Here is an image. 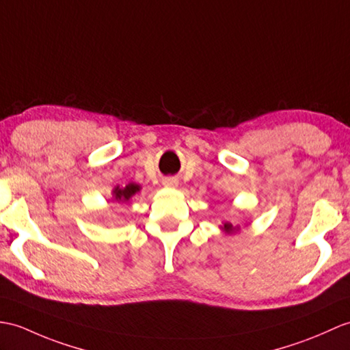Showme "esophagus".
<instances>
[{
    "mask_svg": "<svg viewBox=\"0 0 350 350\" xmlns=\"http://www.w3.org/2000/svg\"><path fill=\"white\" fill-rule=\"evenodd\" d=\"M164 185H165V186H176V185H177V180H176V178H165Z\"/></svg>",
    "mask_w": 350,
    "mask_h": 350,
    "instance_id": "34e87169",
    "label": "esophagus"
}]
</instances>
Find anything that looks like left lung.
<instances>
[{
    "mask_svg": "<svg viewBox=\"0 0 350 350\" xmlns=\"http://www.w3.org/2000/svg\"><path fill=\"white\" fill-rule=\"evenodd\" d=\"M224 231L228 232V234H234L235 231H239V226H232L230 222H226L224 225Z\"/></svg>",
    "mask_w": 350,
    "mask_h": 350,
    "instance_id": "1",
    "label": "left lung"
}]
</instances>
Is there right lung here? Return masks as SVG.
I'll return each instance as SVG.
<instances>
[{
    "label": "right lung",
    "instance_id": "obj_1",
    "mask_svg": "<svg viewBox=\"0 0 350 350\" xmlns=\"http://www.w3.org/2000/svg\"><path fill=\"white\" fill-rule=\"evenodd\" d=\"M137 191H140V186L134 185V183H129L126 188H124V189L115 188L113 193H115V200H118V201H126V200L131 198Z\"/></svg>",
    "mask_w": 350,
    "mask_h": 350
}]
</instances>
